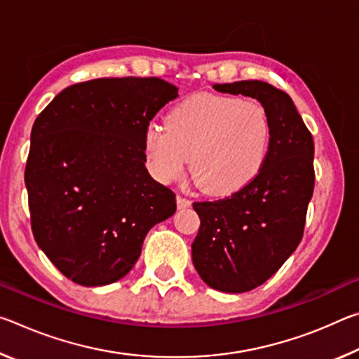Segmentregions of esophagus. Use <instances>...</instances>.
Instances as JSON below:
<instances>
[{"instance_id": "1", "label": "esophagus", "mask_w": 359, "mask_h": 359, "mask_svg": "<svg viewBox=\"0 0 359 359\" xmlns=\"http://www.w3.org/2000/svg\"><path fill=\"white\" fill-rule=\"evenodd\" d=\"M191 205V201L190 199L187 198H182V196H177V208L179 209H188Z\"/></svg>"}]
</instances>
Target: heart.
Here are the masks:
<instances>
[{
    "label": "heart",
    "mask_w": 359,
    "mask_h": 359,
    "mask_svg": "<svg viewBox=\"0 0 359 359\" xmlns=\"http://www.w3.org/2000/svg\"><path fill=\"white\" fill-rule=\"evenodd\" d=\"M272 128L264 107L236 96L194 95L169 111L166 126L150 123L144 133L149 171L160 182L190 172L201 191L229 196L263 171Z\"/></svg>",
    "instance_id": "obj_1"
}]
</instances>
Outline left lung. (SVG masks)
Wrapping results in <instances>:
<instances>
[{
  "mask_svg": "<svg viewBox=\"0 0 359 359\" xmlns=\"http://www.w3.org/2000/svg\"><path fill=\"white\" fill-rule=\"evenodd\" d=\"M217 92L244 95L271 120V151L263 171L241 191L193 203L201 220L191 244L199 277L224 293H245L280 269L299 245L313 194V139L293 100L261 81L215 83Z\"/></svg>",
  "mask_w": 359,
  "mask_h": 359,
  "instance_id": "1",
  "label": "left lung"
}]
</instances>
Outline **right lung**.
Here are the masks:
<instances>
[{"instance_id": "right-lung-1", "label": "right lung", "mask_w": 359, "mask_h": 359, "mask_svg": "<svg viewBox=\"0 0 359 359\" xmlns=\"http://www.w3.org/2000/svg\"><path fill=\"white\" fill-rule=\"evenodd\" d=\"M179 88L158 77H104L65 88L32 130L25 185L36 242L69 280H120L175 194L150 177L144 133Z\"/></svg>"}]
</instances>
